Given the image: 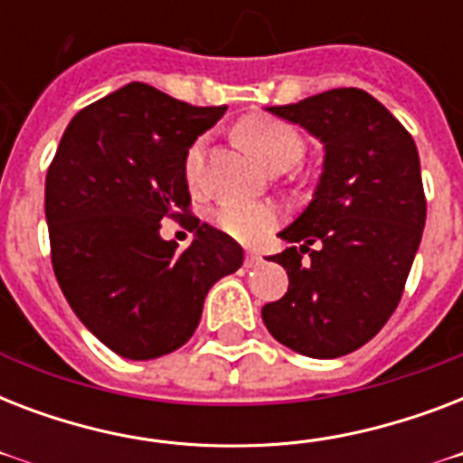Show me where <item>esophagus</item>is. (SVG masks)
I'll return each instance as SVG.
<instances>
[{"mask_svg": "<svg viewBox=\"0 0 463 463\" xmlns=\"http://www.w3.org/2000/svg\"><path fill=\"white\" fill-rule=\"evenodd\" d=\"M260 264H261V254L252 252V250H250V252H247V257H245V267L254 269V267H260Z\"/></svg>", "mask_w": 463, "mask_h": 463, "instance_id": "34e87169", "label": "esophagus"}]
</instances>
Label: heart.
Segmentation results:
<instances>
[{
	"instance_id": "heart-1",
	"label": "heart",
	"mask_w": 463,
	"mask_h": 463,
	"mask_svg": "<svg viewBox=\"0 0 463 463\" xmlns=\"http://www.w3.org/2000/svg\"><path fill=\"white\" fill-rule=\"evenodd\" d=\"M238 137L245 144L247 151L269 167L279 160H298L303 154V137L298 129L283 119L269 118V115H252L238 125ZM203 163V139H196L187 148L184 156V175L189 182L199 180ZM274 211L264 203H238L228 202L216 211V223L221 231L238 240H257L274 225Z\"/></svg>"
}]
</instances>
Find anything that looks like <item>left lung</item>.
<instances>
[{"instance_id":"obj_1","label":"left lung","mask_w":463,"mask_h":463,"mask_svg":"<svg viewBox=\"0 0 463 463\" xmlns=\"http://www.w3.org/2000/svg\"><path fill=\"white\" fill-rule=\"evenodd\" d=\"M324 144V170L307 209L281 231L271 261L288 293L261 307L269 334L309 358L367 344L402 300L425 225L413 137L360 89H331L269 108ZM308 257L305 258L304 254Z\"/></svg>"}]
</instances>
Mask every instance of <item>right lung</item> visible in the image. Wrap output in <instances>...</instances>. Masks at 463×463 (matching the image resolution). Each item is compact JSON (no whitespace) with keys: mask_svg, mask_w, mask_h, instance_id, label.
<instances>
[{"mask_svg":"<svg viewBox=\"0 0 463 463\" xmlns=\"http://www.w3.org/2000/svg\"><path fill=\"white\" fill-rule=\"evenodd\" d=\"M221 108L127 83L74 115L47 167L52 269L86 329L129 360L177 351L218 279L242 267V247L192 216L184 156ZM197 231L182 253L159 238L165 217Z\"/></svg>","mask_w":463,"mask_h":463,"instance_id":"add662e5","label":"right lung"}]
</instances>
